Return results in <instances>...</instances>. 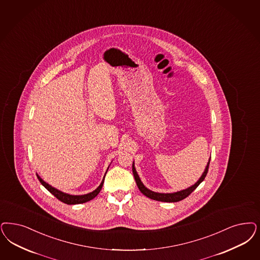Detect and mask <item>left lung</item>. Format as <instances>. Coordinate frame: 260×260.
<instances>
[{"instance_id":"left-lung-1","label":"left lung","mask_w":260,"mask_h":260,"mask_svg":"<svg viewBox=\"0 0 260 260\" xmlns=\"http://www.w3.org/2000/svg\"><path fill=\"white\" fill-rule=\"evenodd\" d=\"M211 158V157H210ZM209 161L207 163V166H206V170L204 172L203 176L200 178V179L198 180L197 182L192 185L191 187L185 189V190H181L179 192H176V193H170V194H163V193H156V192H152L151 190L146 188L143 185V183L141 182V180L139 179L136 171H135V166L133 165V173H134V176H135V181H136V184L138 186V188L140 190V192L145 195L146 197L150 198L152 200H155V201H159V202H166V203H176V202H179L183 199H185L186 197H188L189 195L197 188L198 186L200 185V183L205 179L206 177V174L208 172V167H209Z\"/></svg>"}]
</instances>
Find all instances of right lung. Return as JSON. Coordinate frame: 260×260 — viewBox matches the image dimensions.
I'll return each mask as SVG.
<instances>
[{
	"label": "right lung",
	"mask_w": 260,
	"mask_h": 260,
	"mask_svg": "<svg viewBox=\"0 0 260 260\" xmlns=\"http://www.w3.org/2000/svg\"><path fill=\"white\" fill-rule=\"evenodd\" d=\"M37 178L39 179V181L41 182V184L45 187L50 193H52L54 195V197L56 198L57 200H59L60 202H62L64 204H67V205H78V204H83V203H86L90 200L94 199L98 195L101 191V189L103 187V184H104V181H105V178L103 179L102 183L100 184L98 188L96 190H94L93 192H91L89 194H86V195H81V196H74V195H69V194H66V193H63L61 191H58L57 189L52 187L51 185H49L48 183H46L44 180H42V179L37 176Z\"/></svg>",
	"instance_id": "obj_1"
}]
</instances>
